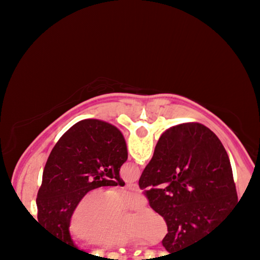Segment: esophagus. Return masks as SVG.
Returning a JSON list of instances; mask_svg holds the SVG:
<instances>
[{
	"mask_svg": "<svg viewBox=\"0 0 260 260\" xmlns=\"http://www.w3.org/2000/svg\"><path fill=\"white\" fill-rule=\"evenodd\" d=\"M127 188L131 190H134V192H139V186L137 183H128Z\"/></svg>",
	"mask_w": 260,
	"mask_h": 260,
	"instance_id": "obj_1",
	"label": "esophagus"
}]
</instances>
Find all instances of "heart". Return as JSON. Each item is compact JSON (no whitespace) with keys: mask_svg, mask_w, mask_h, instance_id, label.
Returning <instances> with one entry per match:
<instances>
[{"mask_svg":"<svg viewBox=\"0 0 260 260\" xmlns=\"http://www.w3.org/2000/svg\"><path fill=\"white\" fill-rule=\"evenodd\" d=\"M138 196L111 193V190L92 189L76 203L67 221V232L77 242L92 248L111 249L143 241L157 243L168 234L165 219L150 207H142L134 213L126 209L139 207Z\"/></svg>","mask_w":260,"mask_h":260,"instance_id":"obj_1","label":"heart"}]
</instances>
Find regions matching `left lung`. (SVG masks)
<instances>
[{"label": "left lung", "mask_w": 260, "mask_h": 260, "mask_svg": "<svg viewBox=\"0 0 260 260\" xmlns=\"http://www.w3.org/2000/svg\"><path fill=\"white\" fill-rule=\"evenodd\" d=\"M128 157L120 131L99 120L76 123L59 138L46 161L38 192V220L66 248L82 252L67 232L71 211L89 190L124 186L121 166Z\"/></svg>", "instance_id": "8db88e82"}]
</instances>
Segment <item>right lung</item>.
Here are the masks:
<instances>
[{"instance_id": "obj_1", "label": "right lung", "mask_w": 260, "mask_h": 260, "mask_svg": "<svg viewBox=\"0 0 260 260\" xmlns=\"http://www.w3.org/2000/svg\"><path fill=\"white\" fill-rule=\"evenodd\" d=\"M139 187L165 219L162 246L171 254L228 226L238 204L229 155L201 123L180 124L160 137Z\"/></svg>"}]
</instances>
